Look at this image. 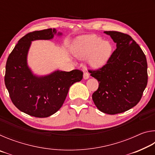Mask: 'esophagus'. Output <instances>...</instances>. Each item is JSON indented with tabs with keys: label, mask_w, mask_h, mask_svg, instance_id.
I'll return each instance as SVG.
<instances>
[{
	"label": "esophagus",
	"mask_w": 155,
	"mask_h": 155,
	"mask_svg": "<svg viewBox=\"0 0 155 155\" xmlns=\"http://www.w3.org/2000/svg\"><path fill=\"white\" fill-rule=\"evenodd\" d=\"M90 77V74H89V73L85 71L83 73V78L84 79H87Z\"/></svg>",
	"instance_id": "1"
}]
</instances>
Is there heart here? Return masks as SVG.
<instances>
[{
  "mask_svg": "<svg viewBox=\"0 0 155 155\" xmlns=\"http://www.w3.org/2000/svg\"><path fill=\"white\" fill-rule=\"evenodd\" d=\"M74 54L79 58L89 57L88 63L92 68H99L105 64L112 52V45L96 35L78 37L72 47Z\"/></svg>",
  "mask_w": 155,
  "mask_h": 155,
  "instance_id": "b5f03b06",
  "label": "heart"
}]
</instances>
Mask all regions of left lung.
Masks as SVG:
<instances>
[{
  "label": "left lung",
  "instance_id": "obj_1",
  "mask_svg": "<svg viewBox=\"0 0 155 155\" xmlns=\"http://www.w3.org/2000/svg\"><path fill=\"white\" fill-rule=\"evenodd\" d=\"M116 43L107 64L90 70L98 80V88L92 94L94 104L104 114L115 115L137 105L148 83L145 54L130 35L117 31H104Z\"/></svg>",
  "mask_w": 155,
  "mask_h": 155
}]
</instances>
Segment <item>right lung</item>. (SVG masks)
<instances>
[{"instance_id":"right-lung-1","label":"right lung","mask_w":155,"mask_h":155,"mask_svg":"<svg viewBox=\"0 0 155 155\" xmlns=\"http://www.w3.org/2000/svg\"><path fill=\"white\" fill-rule=\"evenodd\" d=\"M55 33L54 28L27 33L18 41L6 63L5 83L10 98L20 111L31 116L47 117L55 114L64 104L70 86L83 78V72L79 70H58L37 77L28 68L27 56L31 41L50 40Z\"/></svg>"}]
</instances>
